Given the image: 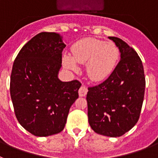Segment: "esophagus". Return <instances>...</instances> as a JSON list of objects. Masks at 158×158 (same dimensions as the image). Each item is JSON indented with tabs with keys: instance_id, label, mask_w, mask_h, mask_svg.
Returning <instances> with one entry per match:
<instances>
[{
	"instance_id": "1",
	"label": "esophagus",
	"mask_w": 158,
	"mask_h": 158,
	"mask_svg": "<svg viewBox=\"0 0 158 158\" xmlns=\"http://www.w3.org/2000/svg\"><path fill=\"white\" fill-rule=\"evenodd\" d=\"M87 93V88L85 86H81V87L79 90V96H85Z\"/></svg>"
}]
</instances>
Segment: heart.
I'll return each instance as SVG.
<instances>
[{
	"mask_svg": "<svg viewBox=\"0 0 158 158\" xmlns=\"http://www.w3.org/2000/svg\"><path fill=\"white\" fill-rule=\"evenodd\" d=\"M72 56L65 54L63 63L66 68L77 71L78 65L86 64L87 76L92 81L107 79L115 70L119 59V50L112 42L87 38L73 45Z\"/></svg>",
	"mask_w": 158,
	"mask_h": 158,
	"instance_id": "b5f03b06",
	"label": "heart"
}]
</instances>
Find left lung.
Listing matches in <instances>:
<instances>
[{
  "label": "left lung",
  "mask_w": 158,
  "mask_h": 158,
  "mask_svg": "<svg viewBox=\"0 0 158 158\" xmlns=\"http://www.w3.org/2000/svg\"><path fill=\"white\" fill-rule=\"evenodd\" d=\"M120 53L113 72L102 83L88 87L87 116L96 133L117 137L137 123L144 100L145 78L142 62L126 42L108 37Z\"/></svg>",
  "instance_id": "8db88e82"
}]
</instances>
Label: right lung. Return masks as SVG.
Here are the masks:
<instances>
[{"label":"right lung","instance_id":"obj_1","mask_svg":"<svg viewBox=\"0 0 158 158\" xmlns=\"http://www.w3.org/2000/svg\"><path fill=\"white\" fill-rule=\"evenodd\" d=\"M66 45L57 33L42 32L18 53L10 77L16 117L31 134L48 136L63 130L81 83L59 79Z\"/></svg>","mask_w":158,"mask_h":158}]
</instances>
